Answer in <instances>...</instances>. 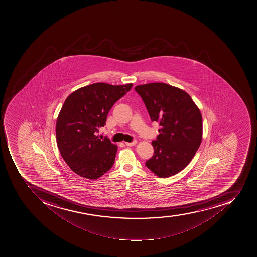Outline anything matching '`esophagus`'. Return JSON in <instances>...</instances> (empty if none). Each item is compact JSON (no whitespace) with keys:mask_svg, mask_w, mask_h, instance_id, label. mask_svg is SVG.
I'll list each match as a JSON object with an SVG mask.
<instances>
[{"mask_svg":"<svg viewBox=\"0 0 257 257\" xmlns=\"http://www.w3.org/2000/svg\"><path fill=\"white\" fill-rule=\"evenodd\" d=\"M136 143H137V141H136V140H134V141H132V142L131 143L125 142V144L126 146L132 147L136 145Z\"/></svg>","mask_w":257,"mask_h":257,"instance_id":"esophagus-1","label":"esophagus"}]
</instances>
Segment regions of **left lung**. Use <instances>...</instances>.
I'll use <instances>...</instances> for the list:
<instances>
[{
  "label": "left lung",
  "instance_id": "1",
  "mask_svg": "<svg viewBox=\"0 0 257 257\" xmlns=\"http://www.w3.org/2000/svg\"><path fill=\"white\" fill-rule=\"evenodd\" d=\"M142 98L152 121L161 128L152 142L154 155L145 166L160 178L180 172L190 163L201 144L202 116L191 96L166 83L135 87Z\"/></svg>",
  "mask_w": 257,
  "mask_h": 257
}]
</instances>
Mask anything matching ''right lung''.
I'll list each match as a JSON object with an SVG mask.
<instances>
[{"label":"right lung","instance_id":"right-lung-1","mask_svg":"<svg viewBox=\"0 0 257 257\" xmlns=\"http://www.w3.org/2000/svg\"><path fill=\"white\" fill-rule=\"evenodd\" d=\"M132 86L93 83L74 91L64 102L56 124L57 143L64 161L79 176L97 179L113 166L117 147L96 133Z\"/></svg>","mask_w":257,"mask_h":257}]
</instances>
